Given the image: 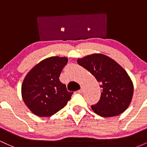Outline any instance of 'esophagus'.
I'll use <instances>...</instances> for the list:
<instances>
[{
    "mask_svg": "<svg viewBox=\"0 0 147 147\" xmlns=\"http://www.w3.org/2000/svg\"><path fill=\"white\" fill-rule=\"evenodd\" d=\"M83 89H84V87L83 86H81L80 90H79L78 91H77V92H79V93H82V92H83Z\"/></svg>",
    "mask_w": 147,
    "mask_h": 147,
    "instance_id": "1",
    "label": "esophagus"
}]
</instances>
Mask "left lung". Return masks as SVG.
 <instances>
[{"instance_id": "8db88e82", "label": "left lung", "mask_w": 147, "mask_h": 147, "mask_svg": "<svg viewBox=\"0 0 147 147\" xmlns=\"http://www.w3.org/2000/svg\"><path fill=\"white\" fill-rule=\"evenodd\" d=\"M77 63L100 83V99L91 106L92 111L105 117L122 113L129 106L133 94V83L127 72L117 62L102 54L79 59Z\"/></svg>"}]
</instances>
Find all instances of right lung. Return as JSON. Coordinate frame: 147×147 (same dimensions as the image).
<instances>
[{
	"instance_id": "obj_1",
	"label": "right lung",
	"mask_w": 147,
	"mask_h": 147,
	"mask_svg": "<svg viewBox=\"0 0 147 147\" xmlns=\"http://www.w3.org/2000/svg\"><path fill=\"white\" fill-rule=\"evenodd\" d=\"M68 63L66 57H52L41 61L28 72L21 87L22 97L34 114L50 117L67 104L73 92L60 82V74Z\"/></svg>"
}]
</instances>
